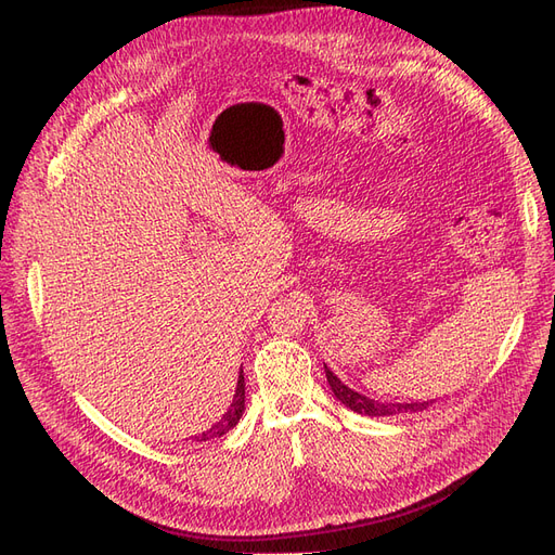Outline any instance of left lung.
Instances as JSON below:
<instances>
[{
	"label": "left lung",
	"mask_w": 555,
	"mask_h": 555,
	"mask_svg": "<svg viewBox=\"0 0 555 555\" xmlns=\"http://www.w3.org/2000/svg\"><path fill=\"white\" fill-rule=\"evenodd\" d=\"M324 373L326 379L331 384V391L335 393L345 408L354 410L359 414H367V416H393V414H412V412H424L433 405V400H424V402H379L367 396H361L359 391L349 389L347 384H343L331 367L324 363Z\"/></svg>",
	"instance_id": "8db88e82"
}]
</instances>
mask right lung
<instances>
[{
	"instance_id": "right-lung-1",
	"label": "right lung",
	"mask_w": 555,
	"mask_h": 555,
	"mask_svg": "<svg viewBox=\"0 0 555 555\" xmlns=\"http://www.w3.org/2000/svg\"><path fill=\"white\" fill-rule=\"evenodd\" d=\"M245 412V377H243V371L238 375V384H236V393H233V402L231 408L222 414L220 422H217L212 428L204 430L196 438V442H206V440H212V438H222L224 433H229L233 426H236L241 422V416Z\"/></svg>"
}]
</instances>
